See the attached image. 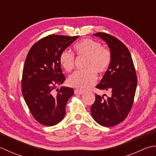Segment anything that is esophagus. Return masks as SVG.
Wrapping results in <instances>:
<instances>
[{
    "instance_id": "obj_1",
    "label": "esophagus",
    "mask_w": 156,
    "mask_h": 156,
    "mask_svg": "<svg viewBox=\"0 0 156 156\" xmlns=\"http://www.w3.org/2000/svg\"><path fill=\"white\" fill-rule=\"evenodd\" d=\"M75 94H77V95H80V94H83V90H79V89H75Z\"/></svg>"
}]
</instances>
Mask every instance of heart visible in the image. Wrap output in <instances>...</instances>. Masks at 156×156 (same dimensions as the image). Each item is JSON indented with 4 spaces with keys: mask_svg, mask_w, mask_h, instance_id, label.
<instances>
[{
    "mask_svg": "<svg viewBox=\"0 0 156 156\" xmlns=\"http://www.w3.org/2000/svg\"><path fill=\"white\" fill-rule=\"evenodd\" d=\"M74 50L78 56L86 57L84 64L85 69L77 71L70 75L69 84L79 90H88L96 83V72L102 74L108 69L112 60L111 52L106 48L101 46L100 42L90 38L76 44ZM59 62L66 71H72L75 65L73 54L64 50L60 53Z\"/></svg>",
    "mask_w": 156,
    "mask_h": 156,
    "instance_id": "heart-1",
    "label": "heart"
}]
</instances>
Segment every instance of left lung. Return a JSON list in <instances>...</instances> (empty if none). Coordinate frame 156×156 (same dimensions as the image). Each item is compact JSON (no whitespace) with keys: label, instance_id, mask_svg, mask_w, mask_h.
<instances>
[{"label":"left lung","instance_id":"left-lung-1","mask_svg":"<svg viewBox=\"0 0 156 156\" xmlns=\"http://www.w3.org/2000/svg\"><path fill=\"white\" fill-rule=\"evenodd\" d=\"M106 42L110 50L112 60L99 84L101 90H110V96L96 95L91 106L93 119L104 126H112L122 122L131 110L135 95L137 77L132 57L127 47L110 34H94Z\"/></svg>","mask_w":156,"mask_h":156}]
</instances>
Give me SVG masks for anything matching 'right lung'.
Here are the masks:
<instances>
[{"instance_id":"obj_1","label":"right lung","mask_w":156,"mask_h":156,"mask_svg":"<svg viewBox=\"0 0 156 156\" xmlns=\"http://www.w3.org/2000/svg\"><path fill=\"white\" fill-rule=\"evenodd\" d=\"M78 37L49 35L35 43L27 55L22 94L34 118L43 125L54 126L61 121L66 103L74 94L71 87L55 90L66 79L59 62L60 53Z\"/></svg>"}]
</instances>
